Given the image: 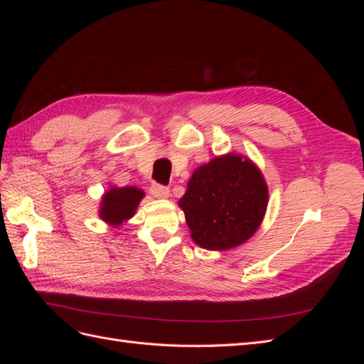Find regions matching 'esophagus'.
I'll use <instances>...</instances> for the list:
<instances>
[{
  "mask_svg": "<svg viewBox=\"0 0 364 364\" xmlns=\"http://www.w3.org/2000/svg\"><path fill=\"white\" fill-rule=\"evenodd\" d=\"M150 193L153 197H156V199H168L170 197V190L167 186H162L159 183H153L150 186Z\"/></svg>",
  "mask_w": 364,
  "mask_h": 364,
  "instance_id": "1",
  "label": "esophagus"
}]
</instances>
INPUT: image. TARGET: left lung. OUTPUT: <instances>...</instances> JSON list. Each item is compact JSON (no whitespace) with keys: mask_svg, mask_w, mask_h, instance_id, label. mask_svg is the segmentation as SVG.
<instances>
[{"mask_svg":"<svg viewBox=\"0 0 364 364\" xmlns=\"http://www.w3.org/2000/svg\"><path fill=\"white\" fill-rule=\"evenodd\" d=\"M267 200V183L257 165L228 153L194 170L179 206L196 245L228 250L257 232Z\"/></svg>","mask_w":364,"mask_h":364,"instance_id":"1","label":"left lung"}]
</instances>
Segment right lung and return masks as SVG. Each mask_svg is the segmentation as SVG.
I'll list each match as a JSON object with an SVG mask.
<instances>
[{"label":"right lung","mask_w":364,"mask_h":364,"mask_svg":"<svg viewBox=\"0 0 364 364\" xmlns=\"http://www.w3.org/2000/svg\"><path fill=\"white\" fill-rule=\"evenodd\" d=\"M142 197H144V191L136 188V186H124V188L112 186L102 197L98 215L111 226L123 225L129 218L134 217Z\"/></svg>","instance_id":"right-lung-1"}]
</instances>
